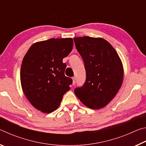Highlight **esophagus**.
<instances>
[{
    "label": "esophagus",
    "instance_id": "1",
    "mask_svg": "<svg viewBox=\"0 0 146 146\" xmlns=\"http://www.w3.org/2000/svg\"><path fill=\"white\" fill-rule=\"evenodd\" d=\"M72 79H73V85H74V84H75V76L73 77Z\"/></svg>",
    "mask_w": 146,
    "mask_h": 146
}]
</instances>
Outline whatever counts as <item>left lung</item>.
Segmentation results:
<instances>
[{"instance_id": "left-lung-1", "label": "left lung", "mask_w": 146, "mask_h": 146, "mask_svg": "<svg viewBox=\"0 0 146 146\" xmlns=\"http://www.w3.org/2000/svg\"><path fill=\"white\" fill-rule=\"evenodd\" d=\"M86 72V82L75 93L91 109H100L110 103L122 86L123 70L115 49L107 40L90 36L74 38Z\"/></svg>"}]
</instances>
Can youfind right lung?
I'll use <instances>...</instances> for the list:
<instances>
[{
	"label": "right lung",
	"instance_id": "right-lung-1",
	"mask_svg": "<svg viewBox=\"0 0 146 146\" xmlns=\"http://www.w3.org/2000/svg\"><path fill=\"white\" fill-rule=\"evenodd\" d=\"M71 38H50L33 44L24 56L21 69V82L26 98L33 107L46 113L60 106L70 90L72 79L64 75L63 58L72 50Z\"/></svg>",
	"mask_w": 146,
	"mask_h": 146
}]
</instances>
